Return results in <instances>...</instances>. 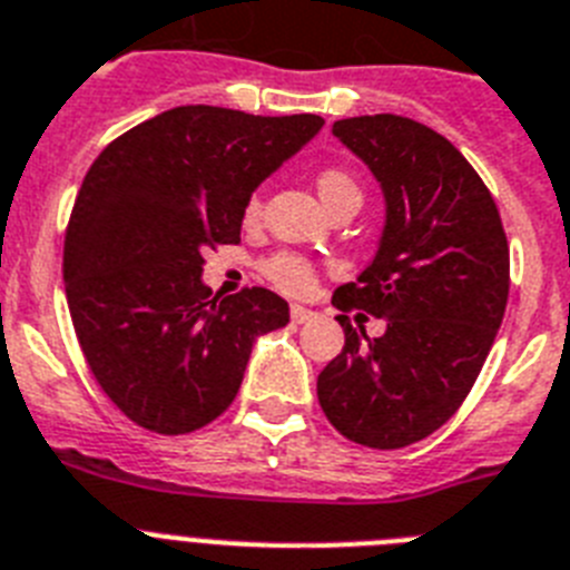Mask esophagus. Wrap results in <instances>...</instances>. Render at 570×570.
I'll return each instance as SVG.
<instances>
[{"instance_id": "1", "label": "esophagus", "mask_w": 570, "mask_h": 570, "mask_svg": "<svg viewBox=\"0 0 570 570\" xmlns=\"http://www.w3.org/2000/svg\"><path fill=\"white\" fill-rule=\"evenodd\" d=\"M289 315H293V322H295V324H307V322H313V318H315L313 309L301 307V304H293V309H289Z\"/></svg>"}]
</instances>
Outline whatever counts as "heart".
Segmentation results:
<instances>
[{"mask_svg":"<svg viewBox=\"0 0 570 570\" xmlns=\"http://www.w3.org/2000/svg\"><path fill=\"white\" fill-rule=\"evenodd\" d=\"M318 194H322L324 203L333 199V196H344V194L358 196V185L347 170H342V167H327V170L318 176ZM246 217L248 219L261 217V196H252V203H248L246 208ZM266 275H269L281 289H286V293H307L315 281L313 266L295 255L272 257V261L266 263Z\"/></svg>","mask_w":570,"mask_h":570,"instance_id":"obj_1","label":"heart"}]
</instances>
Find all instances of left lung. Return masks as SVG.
<instances>
[{"label":"left lung","instance_id":"obj_1","mask_svg":"<svg viewBox=\"0 0 570 570\" xmlns=\"http://www.w3.org/2000/svg\"><path fill=\"white\" fill-rule=\"evenodd\" d=\"M333 136L385 196L374 261L333 304L385 318V333L367 338L336 315L344 347L318 374V403L353 443L403 449L438 432L475 385L504 318L510 248L475 167L432 127L358 115Z\"/></svg>","mask_w":570,"mask_h":570}]
</instances>
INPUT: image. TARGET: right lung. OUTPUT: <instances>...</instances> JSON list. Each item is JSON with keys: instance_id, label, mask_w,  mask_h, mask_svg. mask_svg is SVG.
Here are the masks:
<instances>
[{"instance_id": "obj_1", "label": "right lung", "mask_w": 570, "mask_h": 570, "mask_svg": "<svg viewBox=\"0 0 570 570\" xmlns=\"http://www.w3.org/2000/svg\"><path fill=\"white\" fill-rule=\"evenodd\" d=\"M322 127L309 112L176 107L89 167L66 228V301L95 380L141 429L188 434L217 420L255 338L289 322L263 286L212 298L203 263L240 243L257 185Z\"/></svg>"}]
</instances>
